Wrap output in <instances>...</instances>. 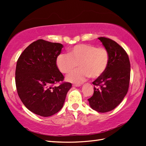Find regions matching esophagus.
Returning a JSON list of instances; mask_svg holds the SVG:
<instances>
[{"label": "esophagus", "instance_id": "34e87169", "mask_svg": "<svg viewBox=\"0 0 146 146\" xmlns=\"http://www.w3.org/2000/svg\"><path fill=\"white\" fill-rule=\"evenodd\" d=\"M81 84H73V86H75V87H79V86H81Z\"/></svg>", "mask_w": 146, "mask_h": 146}]
</instances>
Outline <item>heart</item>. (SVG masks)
Wrapping results in <instances>:
<instances>
[{
  "instance_id": "b5f03b06",
  "label": "heart",
  "mask_w": 146,
  "mask_h": 146,
  "mask_svg": "<svg viewBox=\"0 0 146 146\" xmlns=\"http://www.w3.org/2000/svg\"><path fill=\"white\" fill-rule=\"evenodd\" d=\"M110 62V53L105 47L90 44H80L70 48L68 54H60L56 58V65L61 72L69 74L78 66L80 69L66 77L67 81L83 82L88 77L96 79L105 72Z\"/></svg>"
}]
</instances>
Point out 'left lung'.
<instances>
[{
    "mask_svg": "<svg viewBox=\"0 0 146 146\" xmlns=\"http://www.w3.org/2000/svg\"><path fill=\"white\" fill-rule=\"evenodd\" d=\"M98 39L108 50L110 62L105 72L93 82L94 93L88 101L91 108L105 113L115 109L127 94L130 64L125 50L117 42L105 37Z\"/></svg>",
    "mask_w": 146,
    "mask_h": 146,
    "instance_id": "obj_1",
    "label": "left lung"
}]
</instances>
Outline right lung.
I'll return each mask as SVG.
<instances>
[{"label":"right lung","instance_id":"1","mask_svg":"<svg viewBox=\"0 0 146 146\" xmlns=\"http://www.w3.org/2000/svg\"><path fill=\"white\" fill-rule=\"evenodd\" d=\"M63 45L43 40L33 42L17 61L15 81L17 94L29 111L41 117H50L63 107L70 82L56 65V58ZM62 82L58 86H53Z\"/></svg>","mask_w":146,"mask_h":146}]
</instances>
